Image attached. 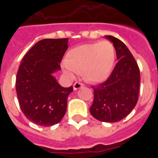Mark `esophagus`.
I'll use <instances>...</instances> for the list:
<instances>
[{"mask_svg": "<svg viewBox=\"0 0 158 158\" xmlns=\"http://www.w3.org/2000/svg\"><path fill=\"white\" fill-rule=\"evenodd\" d=\"M82 86H84V85L82 83H80V82H75V83L73 84V89H74V90H77V89L81 88Z\"/></svg>", "mask_w": 158, "mask_h": 158, "instance_id": "obj_1", "label": "esophagus"}]
</instances>
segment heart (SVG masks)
Segmentation results:
<instances>
[{
    "label": "heart",
    "mask_w": 158,
    "mask_h": 158,
    "mask_svg": "<svg viewBox=\"0 0 158 158\" xmlns=\"http://www.w3.org/2000/svg\"><path fill=\"white\" fill-rule=\"evenodd\" d=\"M115 47L104 40L75 47L67 54L64 69L73 77V72L82 74L86 81L100 83L109 77L115 64Z\"/></svg>",
    "instance_id": "heart-1"
}]
</instances>
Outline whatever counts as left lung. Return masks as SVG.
Here are the masks:
<instances>
[{"label":"left lung","instance_id":"1","mask_svg":"<svg viewBox=\"0 0 158 158\" xmlns=\"http://www.w3.org/2000/svg\"><path fill=\"white\" fill-rule=\"evenodd\" d=\"M112 42L117 59L112 73L106 81L96 86L90 113L102 122L115 123L129 115L139 100L140 71L131 51L121 40L105 35Z\"/></svg>","mask_w":158,"mask_h":158}]
</instances>
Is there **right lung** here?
Masks as SVG:
<instances>
[{
    "label": "right lung",
    "instance_id": "right-lung-1",
    "mask_svg": "<svg viewBox=\"0 0 158 158\" xmlns=\"http://www.w3.org/2000/svg\"><path fill=\"white\" fill-rule=\"evenodd\" d=\"M68 39H45L25 54L16 75V90L21 111L41 127L57 124L65 115L73 86L63 88L53 73L68 48Z\"/></svg>",
    "mask_w": 158,
    "mask_h": 158
}]
</instances>
